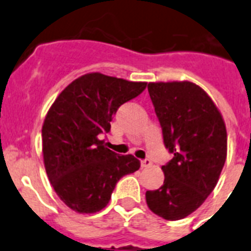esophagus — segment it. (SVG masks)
Returning a JSON list of instances; mask_svg holds the SVG:
<instances>
[{
  "label": "esophagus",
  "mask_w": 251,
  "mask_h": 251,
  "mask_svg": "<svg viewBox=\"0 0 251 251\" xmlns=\"http://www.w3.org/2000/svg\"><path fill=\"white\" fill-rule=\"evenodd\" d=\"M140 165H142V167H151V161L149 159V158H145V159H143L142 162H140Z\"/></svg>",
  "instance_id": "34e87169"
}]
</instances>
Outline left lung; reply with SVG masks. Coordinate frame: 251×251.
I'll return each mask as SVG.
<instances>
[{
	"label": "left lung",
	"instance_id": "obj_1",
	"mask_svg": "<svg viewBox=\"0 0 251 251\" xmlns=\"http://www.w3.org/2000/svg\"><path fill=\"white\" fill-rule=\"evenodd\" d=\"M148 92L171 161L165 181L148 190L149 209L177 221L201 207L216 187L227 155V131L220 111L201 86L190 81L149 83Z\"/></svg>",
	"mask_w": 251,
	"mask_h": 251
}]
</instances>
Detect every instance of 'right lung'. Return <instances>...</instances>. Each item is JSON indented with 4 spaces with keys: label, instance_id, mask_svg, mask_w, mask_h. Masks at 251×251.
<instances>
[{
    "label": "right lung",
    "instance_id": "add662e5",
    "mask_svg": "<svg viewBox=\"0 0 251 251\" xmlns=\"http://www.w3.org/2000/svg\"><path fill=\"white\" fill-rule=\"evenodd\" d=\"M145 88L147 83L86 74L50 106L42 127L44 167L61 201L77 213L103 209L120 178L140 167L134 155L117 154L100 136L111 130L119 107Z\"/></svg>",
    "mask_w": 251,
    "mask_h": 251
}]
</instances>
